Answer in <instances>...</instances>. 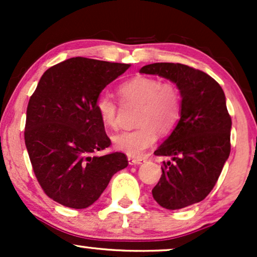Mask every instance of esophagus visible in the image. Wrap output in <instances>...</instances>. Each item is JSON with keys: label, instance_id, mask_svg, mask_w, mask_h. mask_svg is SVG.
Returning <instances> with one entry per match:
<instances>
[{"label": "esophagus", "instance_id": "1", "mask_svg": "<svg viewBox=\"0 0 257 257\" xmlns=\"http://www.w3.org/2000/svg\"><path fill=\"white\" fill-rule=\"evenodd\" d=\"M128 162L131 166H139V164L144 163L145 159L144 158H134V157H128Z\"/></svg>", "mask_w": 257, "mask_h": 257}]
</instances>
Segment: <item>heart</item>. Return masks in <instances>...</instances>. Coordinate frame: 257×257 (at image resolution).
Wrapping results in <instances>:
<instances>
[{"label":"heart","instance_id":"b5f03b06","mask_svg":"<svg viewBox=\"0 0 257 257\" xmlns=\"http://www.w3.org/2000/svg\"><path fill=\"white\" fill-rule=\"evenodd\" d=\"M118 95L124 102H137L138 128L114 135L116 150L140 157L157 140V132L167 133L175 126L181 113V98L178 89L159 78L138 76L119 85ZM95 111L107 128H116L117 105L108 94H100L95 101Z\"/></svg>","mask_w":257,"mask_h":257}]
</instances>
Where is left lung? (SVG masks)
<instances>
[{"label": "left lung", "mask_w": 257, "mask_h": 257, "mask_svg": "<svg viewBox=\"0 0 257 257\" xmlns=\"http://www.w3.org/2000/svg\"><path fill=\"white\" fill-rule=\"evenodd\" d=\"M140 72L169 79L181 95L178 124L155 151L172 161L163 162L162 176L152 190L159 205L178 210L210 193L228 158L232 120L226 96L213 77L187 65L155 63Z\"/></svg>", "instance_id": "left-lung-1"}]
</instances>
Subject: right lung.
<instances>
[{"label": "right lung", "instance_id": "1", "mask_svg": "<svg viewBox=\"0 0 257 257\" xmlns=\"http://www.w3.org/2000/svg\"><path fill=\"white\" fill-rule=\"evenodd\" d=\"M129 64L76 57L49 67L26 110L25 145L44 193L59 204L84 209L128 166L122 152L94 156L111 145L95 111L102 89Z\"/></svg>", "mask_w": 257, "mask_h": 257}]
</instances>
